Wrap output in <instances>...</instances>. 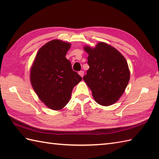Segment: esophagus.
Returning a JSON list of instances; mask_svg holds the SVG:
<instances>
[{"label": "esophagus", "mask_w": 159, "mask_h": 159, "mask_svg": "<svg viewBox=\"0 0 159 159\" xmlns=\"http://www.w3.org/2000/svg\"><path fill=\"white\" fill-rule=\"evenodd\" d=\"M79 74L81 77H83V76H84V72H83V70L82 71H80V72H79Z\"/></svg>", "instance_id": "obj_1"}]
</instances>
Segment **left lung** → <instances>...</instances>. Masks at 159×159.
<instances>
[{
	"label": "left lung",
	"instance_id": "8db88e82",
	"mask_svg": "<svg viewBox=\"0 0 159 159\" xmlns=\"http://www.w3.org/2000/svg\"><path fill=\"white\" fill-rule=\"evenodd\" d=\"M89 70L83 80L92 90L93 99L102 106L116 103L122 96L130 80L126 59L114 47L104 42L95 48L85 46Z\"/></svg>",
	"mask_w": 159,
	"mask_h": 159
}]
</instances>
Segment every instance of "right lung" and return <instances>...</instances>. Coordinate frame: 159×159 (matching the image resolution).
<instances>
[{
  "mask_svg": "<svg viewBox=\"0 0 159 159\" xmlns=\"http://www.w3.org/2000/svg\"><path fill=\"white\" fill-rule=\"evenodd\" d=\"M71 44L53 39L38 50L30 70V80L39 100L50 109H62L70 100L74 87L82 78L66 57Z\"/></svg>",
  "mask_w": 159,
  "mask_h": 159,
  "instance_id": "1",
  "label": "right lung"
}]
</instances>
